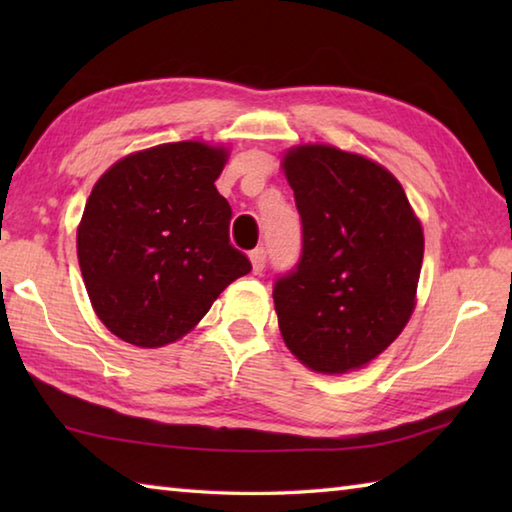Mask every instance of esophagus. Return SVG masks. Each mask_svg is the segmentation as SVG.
Returning <instances> with one entry per match:
<instances>
[{"label": "esophagus", "mask_w": 512, "mask_h": 512, "mask_svg": "<svg viewBox=\"0 0 512 512\" xmlns=\"http://www.w3.org/2000/svg\"><path fill=\"white\" fill-rule=\"evenodd\" d=\"M250 264H253V273L259 275L266 268V250L264 248H255L250 250Z\"/></svg>", "instance_id": "obj_1"}]
</instances>
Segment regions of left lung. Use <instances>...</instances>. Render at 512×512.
<instances>
[{
    "mask_svg": "<svg viewBox=\"0 0 512 512\" xmlns=\"http://www.w3.org/2000/svg\"><path fill=\"white\" fill-rule=\"evenodd\" d=\"M284 173L302 221L300 262L273 300L287 348L307 368L366 366L409 323L424 237L391 171L325 144L287 151Z\"/></svg>",
    "mask_w": 512,
    "mask_h": 512,
    "instance_id": "1",
    "label": "left lung"
}]
</instances>
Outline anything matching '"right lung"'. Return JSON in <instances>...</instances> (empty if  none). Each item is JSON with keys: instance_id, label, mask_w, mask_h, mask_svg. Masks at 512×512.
<instances>
[{"instance_id": "obj_1", "label": "right lung", "mask_w": 512, "mask_h": 512, "mask_svg": "<svg viewBox=\"0 0 512 512\" xmlns=\"http://www.w3.org/2000/svg\"><path fill=\"white\" fill-rule=\"evenodd\" d=\"M225 160L205 142L160 144L121 158L94 185L76 250L92 307L121 341H178L253 268L230 244L232 210L214 187Z\"/></svg>"}]
</instances>
